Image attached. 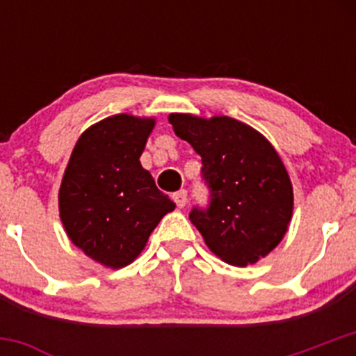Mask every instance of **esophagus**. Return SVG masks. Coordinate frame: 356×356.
I'll list each match as a JSON object with an SVG mask.
<instances>
[{
	"label": "esophagus",
	"mask_w": 356,
	"mask_h": 356,
	"mask_svg": "<svg viewBox=\"0 0 356 356\" xmlns=\"http://www.w3.org/2000/svg\"><path fill=\"white\" fill-rule=\"evenodd\" d=\"M172 200L175 201V204H177L179 208H184L186 203H188V191H186V189H181V191L174 193V195H172Z\"/></svg>",
	"instance_id": "obj_1"
}]
</instances>
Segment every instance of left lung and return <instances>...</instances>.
<instances>
[{"label":"left lung","mask_w":356,"mask_h":356,"mask_svg":"<svg viewBox=\"0 0 356 356\" xmlns=\"http://www.w3.org/2000/svg\"><path fill=\"white\" fill-rule=\"evenodd\" d=\"M168 120L201 156L208 203L193 207L189 218L207 246L239 267L270 253L293 213L289 175L270 143L229 117L204 120L174 113Z\"/></svg>","instance_id":"1"}]
</instances>
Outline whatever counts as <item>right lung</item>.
<instances>
[{
  "label": "right lung",
  "instance_id": "1",
  "mask_svg": "<svg viewBox=\"0 0 356 356\" xmlns=\"http://www.w3.org/2000/svg\"><path fill=\"white\" fill-rule=\"evenodd\" d=\"M153 118L115 115L79 138L60 188V218L68 238L111 268L131 264L175 203L141 167Z\"/></svg>",
  "mask_w": 356,
  "mask_h": 356
}]
</instances>
